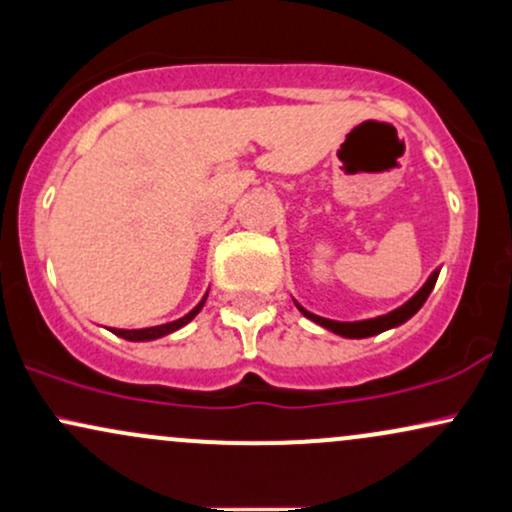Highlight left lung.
Returning a JSON list of instances; mask_svg holds the SVG:
<instances>
[{
    "label": "left lung",
    "instance_id": "8db88e82",
    "mask_svg": "<svg viewBox=\"0 0 512 512\" xmlns=\"http://www.w3.org/2000/svg\"><path fill=\"white\" fill-rule=\"evenodd\" d=\"M436 279H438V272H433L428 276V281L424 286H421V291L416 293L414 298H409L407 303L402 305V308L392 310V313L387 315H380V317H373V320H361V322H337V320H327V317H320V315H313L308 313V310L301 308V305L296 303V308L301 310V313L308 317V320L317 322L320 327H325V330H330L334 334H342V337H349V339H363V337H373V334H380L385 330H392V327L402 325V322H407L411 315L419 313L421 305L426 303V298L431 296L433 286H436Z\"/></svg>",
    "mask_w": 512,
    "mask_h": 512
}]
</instances>
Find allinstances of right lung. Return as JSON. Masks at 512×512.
I'll return each mask as SVG.
<instances>
[{"label":"right lung","instance_id":"1","mask_svg":"<svg viewBox=\"0 0 512 512\" xmlns=\"http://www.w3.org/2000/svg\"><path fill=\"white\" fill-rule=\"evenodd\" d=\"M204 301H207V296L199 301L195 308L190 310L185 317H180V320H173V322H166V325H156V327H146V330H113V334H117V337L122 339H129V342H151V339H158V337H166V334L180 330V327H185L187 322L195 317L199 310H202Z\"/></svg>","mask_w":512,"mask_h":512}]
</instances>
